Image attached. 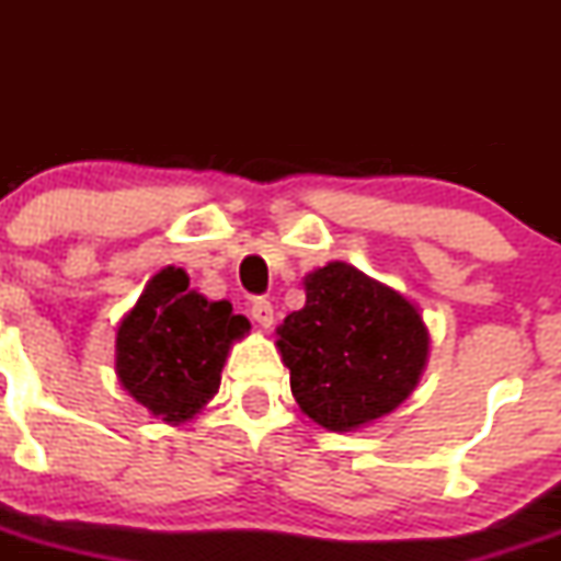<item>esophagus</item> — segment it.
<instances>
[{
	"label": "esophagus",
	"mask_w": 561,
	"mask_h": 561,
	"mask_svg": "<svg viewBox=\"0 0 561 561\" xmlns=\"http://www.w3.org/2000/svg\"><path fill=\"white\" fill-rule=\"evenodd\" d=\"M250 313H253V319L259 321V327H263V330H268V327L274 324V306L266 298L253 300V306H250Z\"/></svg>",
	"instance_id": "obj_1"
}]
</instances>
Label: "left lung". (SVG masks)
<instances>
[{
	"mask_svg": "<svg viewBox=\"0 0 561 561\" xmlns=\"http://www.w3.org/2000/svg\"><path fill=\"white\" fill-rule=\"evenodd\" d=\"M306 306L276 327L300 411L351 433L398 409L420 382L430 332L401 293L343 261L302 279Z\"/></svg>",
	"mask_w": 561,
	"mask_h": 561,
	"instance_id": "left-lung-1",
	"label": "left lung"
}]
</instances>
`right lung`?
<instances>
[{
	"instance_id": "obj_1",
	"label": "right lung",
	"mask_w": 561,
	"mask_h": 561,
	"mask_svg": "<svg viewBox=\"0 0 561 561\" xmlns=\"http://www.w3.org/2000/svg\"><path fill=\"white\" fill-rule=\"evenodd\" d=\"M248 330L231 302L208 300L190 289L182 268L169 266L118 324L115 375L152 416L186 422L216 396L229 347Z\"/></svg>"
}]
</instances>
